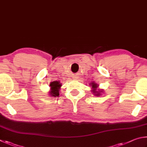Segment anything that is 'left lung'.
I'll return each mask as SVG.
<instances>
[{
    "mask_svg": "<svg viewBox=\"0 0 147 147\" xmlns=\"http://www.w3.org/2000/svg\"><path fill=\"white\" fill-rule=\"evenodd\" d=\"M91 86H92V88L93 90H92V92H94V94H95L94 95H96V96H99L100 95V93H101V92H102V90H99V91H97V88L98 87V84H97L96 83H92V84H91Z\"/></svg>",
    "mask_w": 147,
    "mask_h": 147,
    "instance_id": "8db88e82",
    "label": "left lung"
}]
</instances>
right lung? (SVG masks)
<instances>
[{"mask_svg": "<svg viewBox=\"0 0 147 147\" xmlns=\"http://www.w3.org/2000/svg\"><path fill=\"white\" fill-rule=\"evenodd\" d=\"M50 95L52 97H58L59 96V90L61 84L58 81H53L50 84Z\"/></svg>", "mask_w": 147, "mask_h": 147, "instance_id": "add662e5", "label": "right lung"}]
</instances>
